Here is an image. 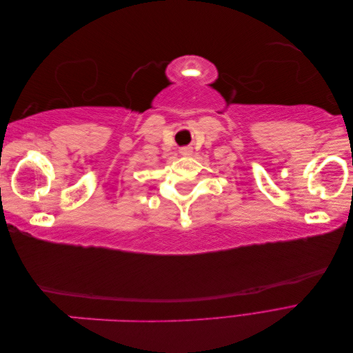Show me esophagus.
Listing matches in <instances>:
<instances>
[{
    "instance_id": "obj_1",
    "label": "esophagus",
    "mask_w": 353,
    "mask_h": 353,
    "mask_svg": "<svg viewBox=\"0 0 353 353\" xmlns=\"http://www.w3.org/2000/svg\"><path fill=\"white\" fill-rule=\"evenodd\" d=\"M179 153L183 154V156H190L191 153H193V148L188 147V145H185V147H181V148H179Z\"/></svg>"
}]
</instances>
